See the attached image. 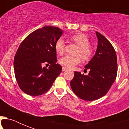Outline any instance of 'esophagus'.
Wrapping results in <instances>:
<instances>
[{"label":"esophagus","mask_w":129,"mask_h":129,"mask_svg":"<svg viewBox=\"0 0 129 129\" xmlns=\"http://www.w3.org/2000/svg\"><path fill=\"white\" fill-rule=\"evenodd\" d=\"M67 70V68H65V67H63L62 68V71L63 72H65V71Z\"/></svg>","instance_id":"34e87169"}]
</instances>
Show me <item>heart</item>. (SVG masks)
<instances>
[{
	"label": "heart",
	"mask_w": 129,
	"mask_h": 129,
	"mask_svg": "<svg viewBox=\"0 0 129 129\" xmlns=\"http://www.w3.org/2000/svg\"><path fill=\"white\" fill-rule=\"evenodd\" d=\"M71 39L78 45L76 55L80 57L82 60L87 61L91 58L93 54L92 48L89 45L90 41L88 37L84 33H77L71 37ZM65 41L63 38H59L55 43V49L59 54H63L64 52ZM78 56L65 55L59 59V63L67 68H72L75 66L80 63V58Z\"/></svg>",
	"instance_id": "obj_1"
}]
</instances>
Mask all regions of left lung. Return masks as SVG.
Here are the masks:
<instances>
[{
	"label": "left lung",
	"mask_w": 129,
	"mask_h": 129,
	"mask_svg": "<svg viewBox=\"0 0 129 129\" xmlns=\"http://www.w3.org/2000/svg\"><path fill=\"white\" fill-rule=\"evenodd\" d=\"M98 46L95 55L85 70L88 75L75 72L71 81L72 90L79 98L92 101L102 98L108 92L117 75V58L112 44L101 33L96 32Z\"/></svg>",
	"instance_id": "left-lung-1"
}]
</instances>
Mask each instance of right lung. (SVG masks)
I'll list each match as a JSON object with an SVG mask.
<instances>
[{
  "label": "right lung",
  "mask_w": 129,
  "mask_h": 129,
  "mask_svg": "<svg viewBox=\"0 0 129 129\" xmlns=\"http://www.w3.org/2000/svg\"><path fill=\"white\" fill-rule=\"evenodd\" d=\"M62 34L58 27L45 26L32 32L21 43L14 58V70L19 88L25 94H44L61 72L62 68L56 63L55 43ZM44 62L52 66L42 67Z\"/></svg>",
  "instance_id": "add662e5"
}]
</instances>
